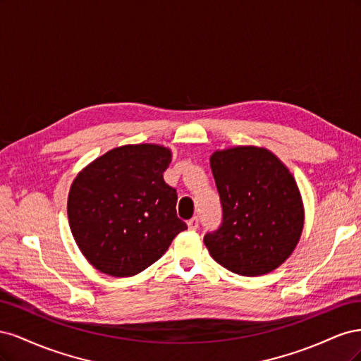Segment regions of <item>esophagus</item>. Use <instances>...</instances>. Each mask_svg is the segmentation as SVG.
I'll return each mask as SVG.
<instances>
[{
	"label": "esophagus",
	"instance_id": "1",
	"mask_svg": "<svg viewBox=\"0 0 361 361\" xmlns=\"http://www.w3.org/2000/svg\"><path fill=\"white\" fill-rule=\"evenodd\" d=\"M187 224H188L190 231H197V228H199V218L197 216H192Z\"/></svg>",
	"mask_w": 361,
	"mask_h": 361
}]
</instances>
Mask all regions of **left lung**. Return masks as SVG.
Wrapping results in <instances>:
<instances>
[{"label": "left lung", "instance_id": "8db88e82", "mask_svg": "<svg viewBox=\"0 0 361 361\" xmlns=\"http://www.w3.org/2000/svg\"><path fill=\"white\" fill-rule=\"evenodd\" d=\"M209 161L223 204V224L204 236L207 251L235 274H268L300 243L304 204L297 180L265 147L215 150Z\"/></svg>", "mask_w": 361, "mask_h": 361}]
</instances>
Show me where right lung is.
Segmentation results:
<instances>
[{
    "instance_id": "obj_1",
    "label": "right lung",
    "mask_w": 361,
    "mask_h": 361,
    "mask_svg": "<svg viewBox=\"0 0 361 361\" xmlns=\"http://www.w3.org/2000/svg\"><path fill=\"white\" fill-rule=\"evenodd\" d=\"M166 146L143 143L108 150L73 179L71 232L82 256L111 277H133L157 262L187 228L176 215V190L162 173Z\"/></svg>"
}]
</instances>
